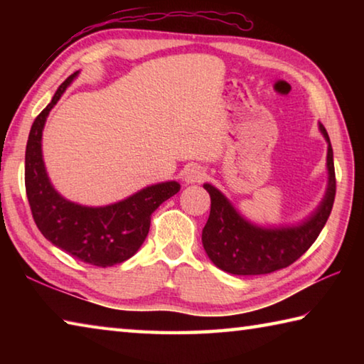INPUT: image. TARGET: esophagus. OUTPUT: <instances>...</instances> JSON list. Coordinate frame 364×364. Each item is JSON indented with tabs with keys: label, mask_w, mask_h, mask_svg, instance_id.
Returning a JSON list of instances; mask_svg holds the SVG:
<instances>
[{
	"label": "esophagus",
	"mask_w": 364,
	"mask_h": 364,
	"mask_svg": "<svg viewBox=\"0 0 364 364\" xmlns=\"http://www.w3.org/2000/svg\"><path fill=\"white\" fill-rule=\"evenodd\" d=\"M183 180L186 183H200L205 180V170L199 165H189L183 171Z\"/></svg>",
	"instance_id": "34e87169"
}]
</instances>
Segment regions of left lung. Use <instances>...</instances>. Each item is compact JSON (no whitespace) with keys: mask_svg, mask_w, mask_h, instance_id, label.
<instances>
[{"mask_svg":"<svg viewBox=\"0 0 364 364\" xmlns=\"http://www.w3.org/2000/svg\"><path fill=\"white\" fill-rule=\"evenodd\" d=\"M328 141V189L321 204L310 218L292 228H260L249 223L236 212L230 200L212 184L204 189L210 194V215L202 230V244L210 260L231 274H268L292 264L316 241L328 221L336 197V170L331 139Z\"/></svg>","mask_w":364,"mask_h":364,"instance_id":"left-lung-1","label":"left lung"}]
</instances>
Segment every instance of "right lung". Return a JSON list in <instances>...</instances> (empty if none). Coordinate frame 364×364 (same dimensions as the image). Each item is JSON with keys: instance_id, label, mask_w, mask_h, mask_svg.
<instances>
[{"instance_id": "right-lung-1", "label": "right lung", "mask_w": 364, "mask_h": 364, "mask_svg": "<svg viewBox=\"0 0 364 364\" xmlns=\"http://www.w3.org/2000/svg\"><path fill=\"white\" fill-rule=\"evenodd\" d=\"M78 72L59 86L36 117L26 149V191L33 220L49 242L95 267H114L136 254L149 232L154 210L180 191L176 181L159 183L106 207H85L64 199L49 181L41 154L46 117Z\"/></svg>"}]
</instances>
